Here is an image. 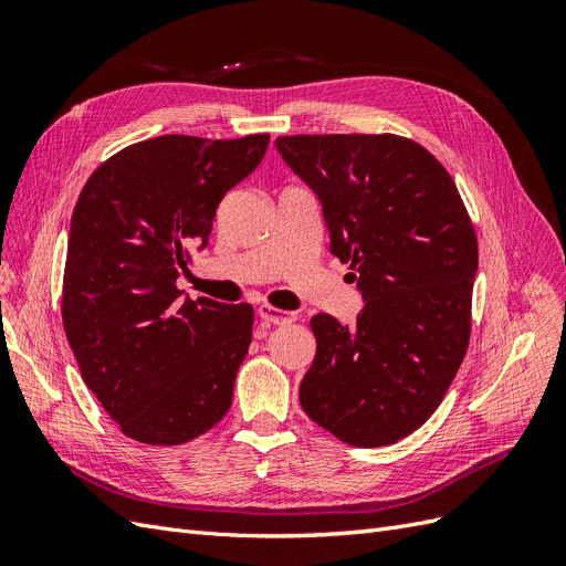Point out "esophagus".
Masks as SVG:
<instances>
[{
    "label": "esophagus",
    "instance_id": "obj_1",
    "mask_svg": "<svg viewBox=\"0 0 566 566\" xmlns=\"http://www.w3.org/2000/svg\"><path fill=\"white\" fill-rule=\"evenodd\" d=\"M256 314H260V318L266 321V323H271V325H285V323L297 321V314H295V312L273 310V306H269V304H260V310H256Z\"/></svg>",
    "mask_w": 566,
    "mask_h": 566
}]
</instances>
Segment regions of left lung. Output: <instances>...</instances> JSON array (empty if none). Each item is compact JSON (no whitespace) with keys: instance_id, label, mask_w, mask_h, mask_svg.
<instances>
[{"instance_id":"obj_1","label":"left lung","mask_w":566,"mask_h":566,"mask_svg":"<svg viewBox=\"0 0 566 566\" xmlns=\"http://www.w3.org/2000/svg\"><path fill=\"white\" fill-rule=\"evenodd\" d=\"M312 188L331 252L352 264L354 325L316 314L304 413L352 447H387L441 403L470 339L476 238L439 160L394 134L279 136Z\"/></svg>"}]
</instances>
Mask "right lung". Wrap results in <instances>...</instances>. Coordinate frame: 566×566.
<instances>
[{
	"instance_id": "right-lung-1",
	"label": "right lung",
	"mask_w": 566,
	"mask_h": 566,
	"mask_svg": "<svg viewBox=\"0 0 566 566\" xmlns=\"http://www.w3.org/2000/svg\"><path fill=\"white\" fill-rule=\"evenodd\" d=\"M269 134H165L115 153L84 184L67 233L63 328L82 380L127 437L175 447L227 416L252 306L184 297L188 254Z\"/></svg>"
}]
</instances>
